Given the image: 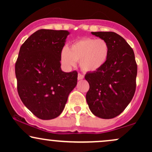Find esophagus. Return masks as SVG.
Masks as SVG:
<instances>
[{
    "label": "esophagus",
    "instance_id": "34e87169",
    "mask_svg": "<svg viewBox=\"0 0 152 152\" xmlns=\"http://www.w3.org/2000/svg\"><path fill=\"white\" fill-rule=\"evenodd\" d=\"M83 78H84L83 75H82L81 74H78V80H82V79H83Z\"/></svg>",
    "mask_w": 152,
    "mask_h": 152
}]
</instances>
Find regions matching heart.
<instances>
[{"mask_svg":"<svg viewBox=\"0 0 152 152\" xmlns=\"http://www.w3.org/2000/svg\"><path fill=\"white\" fill-rule=\"evenodd\" d=\"M111 48L103 38H84L75 41L62 50L61 61L66 68H71L79 61L84 72H96L102 69L109 60Z\"/></svg>","mask_w":152,"mask_h":152,"instance_id":"b5f03b06","label":"heart"}]
</instances>
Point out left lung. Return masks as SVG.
<instances>
[{
  "label": "left lung",
  "instance_id": "1",
  "mask_svg": "<svg viewBox=\"0 0 152 152\" xmlns=\"http://www.w3.org/2000/svg\"><path fill=\"white\" fill-rule=\"evenodd\" d=\"M91 34L106 40L111 52L101 70L85 76L89 83L86 102L95 116L109 119L121 114L133 98L137 86V64L133 49L121 36L114 32Z\"/></svg>",
  "mask_w": 152,
  "mask_h": 152
}]
</instances>
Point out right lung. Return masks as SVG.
<instances>
[{"instance_id": "add662e5", "label": "right lung", "mask_w": 152, "mask_h": 152, "mask_svg": "<svg viewBox=\"0 0 152 152\" xmlns=\"http://www.w3.org/2000/svg\"><path fill=\"white\" fill-rule=\"evenodd\" d=\"M69 34L67 31L41 29L19 50L15 65L18 95L41 119H53L61 114L77 83V71L61 69V54Z\"/></svg>"}]
</instances>
